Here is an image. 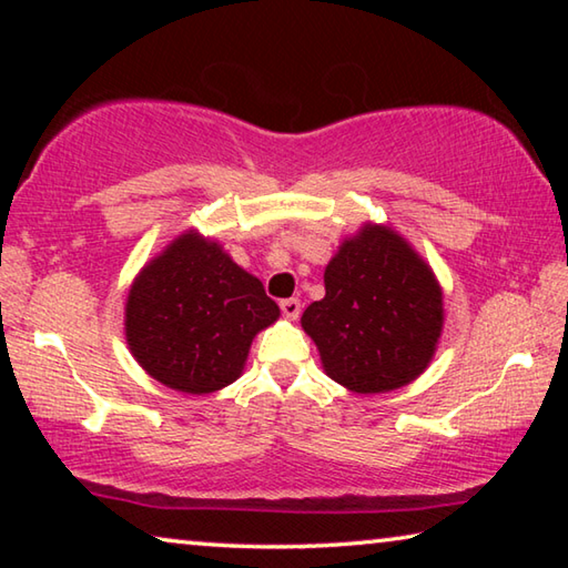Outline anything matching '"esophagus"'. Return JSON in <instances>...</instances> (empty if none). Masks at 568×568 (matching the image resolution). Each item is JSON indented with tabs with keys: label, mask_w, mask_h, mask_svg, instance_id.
Segmentation results:
<instances>
[{
	"label": "esophagus",
	"mask_w": 568,
	"mask_h": 568,
	"mask_svg": "<svg viewBox=\"0 0 568 568\" xmlns=\"http://www.w3.org/2000/svg\"><path fill=\"white\" fill-rule=\"evenodd\" d=\"M281 311L287 321H297V315H301V301L297 297H285V301H281Z\"/></svg>",
	"instance_id": "34e87169"
}]
</instances>
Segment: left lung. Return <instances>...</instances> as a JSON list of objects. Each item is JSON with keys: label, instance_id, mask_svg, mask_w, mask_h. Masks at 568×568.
<instances>
[{"label": "left lung", "instance_id": "1", "mask_svg": "<svg viewBox=\"0 0 568 568\" xmlns=\"http://www.w3.org/2000/svg\"><path fill=\"white\" fill-rule=\"evenodd\" d=\"M301 323L335 383L386 393L420 376L434 358L444 297L406 240L365 225L325 267V297L305 307Z\"/></svg>", "mask_w": 568, "mask_h": 568}]
</instances>
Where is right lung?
Listing matches in <instances>:
<instances>
[{
	"label": "right lung",
	"instance_id": "1",
	"mask_svg": "<svg viewBox=\"0 0 568 568\" xmlns=\"http://www.w3.org/2000/svg\"><path fill=\"white\" fill-rule=\"evenodd\" d=\"M281 307L263 283L197 233L170 243L134 281L124 331L138 363L172 390L203 393L233 383L255 333Z\"/></svg>",
	"mask_w": 568,
	"mask_h": 568
}]
</instances>
